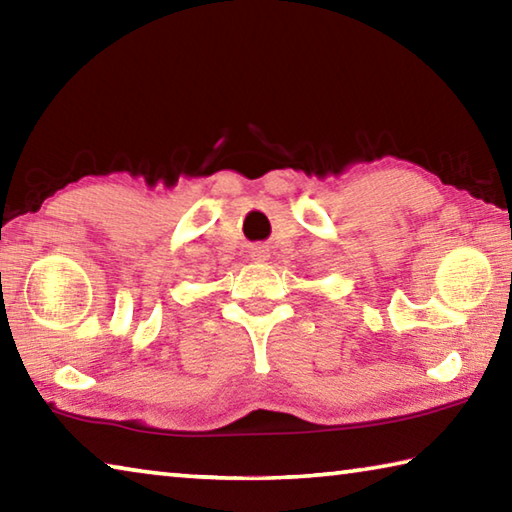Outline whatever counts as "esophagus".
Here are the masks:
<instances>
[{"mask_svg": "<svg viewBox=\"0 0 512 512\" xmlns=\"http://www.w3.org/2000/svg\"><path fill=\"white\" fill-rule=\"evenodd\" d=\"M250 259H255V262H266L268 248L266 246H253V248H250Z\"/></svg>", "mask_w": 512, "mask_h": 512, "instance_id": "esophagus-1", "label": "esophagus"}]
</instances>
